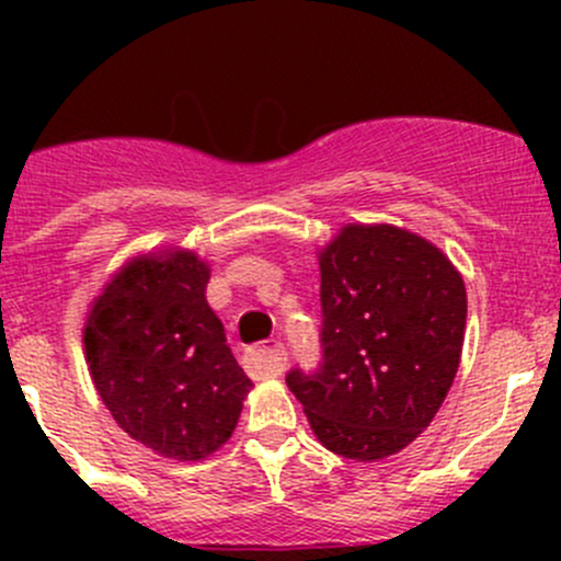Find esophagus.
<instances>
[{
    "label": "esophagus",
    "mask_w": 561,
    "mask_h": 561,
    "mask_svg": "<svg viewBox=\"0 0 561 561\" xmlns=\"http://www.w3.org/2000/svg\"><path fill=\"white\" fill-rule=\"evenodd\" d=\"M287 366V353L279 342L260 344V347L247 350L244 369L254 380H265V377H279Z\"/></svg>",
    "instance_id": "esophagus-1"
}]
</instances>
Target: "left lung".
I'll return each instance as SVG.
<instances>
[{
	"instance_id": "1",
	"label": "left lung",
	"mask_w": 561,
	"mask_h": 561,
	"mask_svg": "<svg viewBox=\"0 0 561 561\" xmlns=\"http://www.w3.org/2000/svg\"><path fill=\"white\" fill-rule=\"evenodd\" d=\"M320 366L293 369L287 388L331 454H399L454 386L467 328L461 274L410 230L344 225L320 252Z\"/></svg>"
}]
</instances>
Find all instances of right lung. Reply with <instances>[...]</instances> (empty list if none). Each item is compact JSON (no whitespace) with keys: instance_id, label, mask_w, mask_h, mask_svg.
Wrapping results in <instances>:
<instances>
[{"instance_id":"1","label":"right lung","mask_w":561,"mask_h":561,"mask_svg":"<svg viewBox=\"0 0 561 561\" xmlns=\"http://www.w3.org/2000/svg\"><path fill=\"white\" fill-rule=\"evenodd\" d=\"M211 268L171 247L107 282L83 325L89 375L118 428L175 461L222 448L252 388L206 301Z\"/></svg>"}]
</instances>
